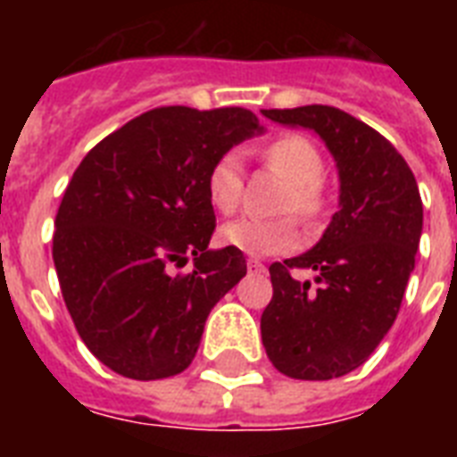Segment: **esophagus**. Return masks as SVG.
<instances>
[{"label": "esophagus", "mask_w": 457, "mask_h": 457, "mask_svg": "<svg viewBox=\"0 0 457 457\" xmlns=\"http://www.w3.org/2000/svg\"><path fill=\"white\" fill-rule=\"evenodd\" d=\"M246 268H249V272H265V265L261 261H256V258H249Z\"/></svg>", "instance_id": "esophagus-1"}]
</instances>
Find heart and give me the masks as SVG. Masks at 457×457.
Masks as SVG:
<instances>
[{"label": "heart", "mask_w": 457, "mask_h": 457, "mask_svg": "<svg viewBox=\"0 0 457 457\" xmlns=\"http://www.w3.org/2000/svg\"><path fill=\"white\" fill-rule=\"evenodd\" d=\"M263 158L292 179V189L287 192L282 208L296 211L305 220H315L322 211L318 187L325 175V161L318 146L301 135H285L265 146ZM242 189L244 163L239 152L220 154L206 175L208 201L220 213H235L242 201ZM220 239L249 256H272L292 251L301 235L294 218H239L220 229Z\"/></svg>", "instance_id": "heart-1"}]
</instances>
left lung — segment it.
<instances>
[{"mask_svg":"<svg viewBox=\"0 0 457 457\" xmlns=\"http://www.w3.org/2000/svg\"><path fill=\"white\" fill-rule=\"evenodd\" d=\"M318 132L339 168V211L311 251L270 265L261 315L265 353L294 379H334L361 368L389 332L422 235L415 175L389 139L334 106L263 111ZM294 270H315L316 285Z\"/></svg>","mask_w":457,"mask_h":457,"instance_id":"left-lung-1","label":"left lung"}]
</instances>
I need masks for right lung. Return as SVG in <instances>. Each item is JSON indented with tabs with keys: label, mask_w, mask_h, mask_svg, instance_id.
I'll return each instance as SVG.
<instances>
[{
	"label": "right lung",
	"mask_w": 457,
	"mask_h": 457,
	"mask_svg": "<svg viewBox=\"0 0 457 457\" xmlns=\"http://www.w3.org/2000/svg\"><path fill=\"white\" fill-rule=\"evenodd\" d=\"M256 132L258 118L239 106H161L75 168L54 222V265L80 339L118 375L149 382L189 368L211 308L246 275L242 251L208 249L206 175ZM189 255L193 270L172 276Z\"/></svg>",
	"instance_id": "1"
}]
</instances>
